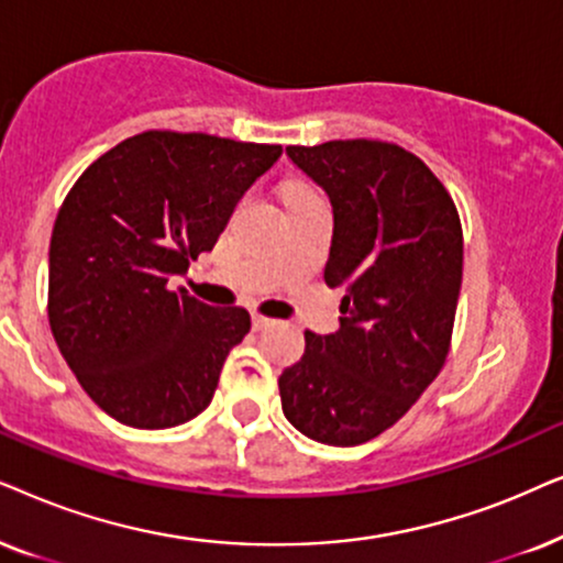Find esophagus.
I'll use <instances>...</instances> for the list:
<instances>
[{"instance_id":"1","label":"esophagus","mask_w":563,"mask_h":563,"mask_svg":"<svg viewBox=\"0 0 563 563\" xmlns=\"http://www.w3.org/2000/svg\"><path fill=\"white\" fill-rule=\"evenodd\" d=\"M269 324H273V319L262 317V313H252V327H254V329H265V327H269Z\"/></svg>"}]
</instances>
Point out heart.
I'll list each match as a JSON object with an SVG mask.
<instances>
[{
    "instance_id": "heart-1",
    "label": "heart",
    "mask_w": 563,
    "mask_h": 563,
    "mask_svg": "<svg viewBox=\"0 0 563 563\" xmlns=\"http://www.w3.org/2000/svg\"><path fill=\"white\" fill-rule=\"evenodd\" d=\"M309 190H303V187H296V190H290L288 198H294V195H306Z\"/></svg>"
}]
</instances>
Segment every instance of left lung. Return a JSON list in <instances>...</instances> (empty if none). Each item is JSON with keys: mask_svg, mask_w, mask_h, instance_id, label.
Segmentation results:
<instances>
[{"mask_svg": "<svg viewBox=\"0 0 563 563\" xmlns=\"http://www.w3.org/2000/svg\"><path fill=\"white\" fill-rule=\"evenodd\" d=\"M286 154L329 195L324 267L342 290L340 329L306 332L283 371V415L324 445L368 443L407 415L451 350L463 277L453 198L419 156L386 141H327Z\"/></svg>", "mask_w": 563, "mask_h": 563, "instance_id": "1", "label": "left lung"}]
</instances>
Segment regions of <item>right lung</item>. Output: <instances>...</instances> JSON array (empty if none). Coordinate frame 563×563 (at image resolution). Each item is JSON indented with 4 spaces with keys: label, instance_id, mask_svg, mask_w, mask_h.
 I'll use <instances>...</instances> for the list:
<instances>
[{
    "label": "right lung",
    "instance_id": "obj_1",
    "mask_svg": "<svg viewBox=\"0 0 563 563\" xmlns=\"http://www.w3.org/2000/svg\"><path fill=\"white\" fill-rule=\"evenodd\" d=\"M280 154L275 144L146 131L89 164L66 195L48 252L51 332L112 419L164 430L211 404L250 313L208 306L169 280L213 250Z\"/></svg>",
    "mask_w": 563,
    "mask_h": 563
}]
</instances>
